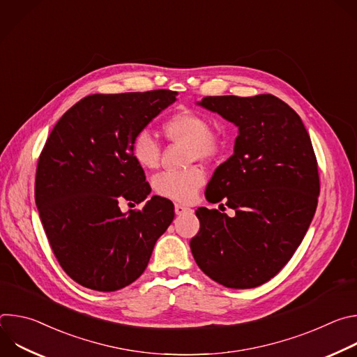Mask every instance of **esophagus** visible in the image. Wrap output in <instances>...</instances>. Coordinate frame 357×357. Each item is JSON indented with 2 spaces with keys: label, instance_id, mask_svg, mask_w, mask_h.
Returning a JSON list of instances; mask_svg holds the SVG:
<instances>
[{
  "label": "esophagus",
  "instance_id": "34e87169",
  "mask_svg": "<svg viewBox=\"0 0 357 357\" xmlns=\"http://www.w3.org/2000/svg\"><path fill=\"white\" fill-rule=\"evenodd\" d=\"M190 209L189 208H186V206H183V205H175V213L176 215H183V213H186V212H189Z\"/></svg>",
  "mask_w": 357,
  "mask_h": 357
}]
</instances>
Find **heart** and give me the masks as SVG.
Here are the masks:
<instances>
[{
    "label": "heart",
    "mask_w": 357,
    "mask_h": 357,
    "mask_svg": "<svg viewBox=\"0 0 357 357\" xmlns=\"http://www.w3.org/2000/svg\"><path fill=\"white\" fill-rule=\"evenodd\" d=\"M164 132L168 139L189 144L192 161H209L223 151V137L211 130L209 120L196 112L181 110L164 123ZM131 155L135 162L145 168L154 169L160 164L161 148L157 139L146 130L137 132L130 144ZM206 181L202 168L193 167L183 172H164L154 181L155 192L167 199L181 203L192 202L199 189Z\"/></svg>",
    "instance_id": "b5f03b06"
}]
</instances>
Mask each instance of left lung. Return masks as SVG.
<instances>
[{"label": "left lung", "mask_w": 357, "mask_h": 357, "mask_svg": "<svg viewBox=\"0 0 357 357\" xmlns=\"http://www.w3.org/2000/svg\"><path fill=\"white\" fill-rule=\"evenodd\" d=\"M197 105L237 126L238 135L205 190L211 203L223 200L236 215L196 211L193 259L227 288L259 287L291 260L315 215L319 174L310 134L273 94L208 96Z\"/></svg>", "instance_id": "8db88e82"}]
</instances>
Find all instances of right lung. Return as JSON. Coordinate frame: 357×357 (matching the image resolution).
Listing matches in <instances>:
<instances>
[{
    "label": "right lung",
    "instance_id": "obj_1",
    "mask_svg": "<svg viewBox=\"0 0 357 357\" xmlns=\"http://www.w3.org/2000/svg\"><path fill=\"white\" fill-rule=\"evenodd\" d=\"M176 94L162 89L87 96L46 139L36 168V208L61 267L86 288L112 292L134 282L175 218L172 202L161 196L127 213L119 203H141L149 195L130 144Z\"/></svg>",
    "mask_w": 357,
    "mask_h": 357
}]
</instances>
